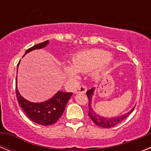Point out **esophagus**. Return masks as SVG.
Here are the masks:
<instances>
[{"label": "esophagus", "instance_id": "1", "mask_svg": "<svg viewBox=\"0 0 151 151\" xmlns=\"http://www.w3.org/2000/svg\"><path fill=\"white\" fill-rule=\"evenodd\" d=\"M86 91H87V88L84 86V85H82V86L78 87L76 90L75 91V93L76 94H78V93H85Z\"/></svg>", "mask_w": 151, "mask_h": 151}]
</instances>
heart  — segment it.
Returning <instances> with one entry per match:
<instances>
[{
	"mask_svg": "<svg viewBox=\"0 0 151 151\" xmlns=\"http://www.w3.org/2000/svg\"><path fill=\"white\" fill-rule=\"evenodd\" d=\"M110 58V53L101 49H93L80 52L72 59V66L65 65L64 72L72 78L78 77V72L88 73L106 63Z\"/></svg>",
	"mask_w": 151,
	"mask_h": 151,
	"instance_id": "heart-1",
	"label": "heart"
}]
</instances>
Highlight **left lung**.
I'll return each instance as SVG.
<instances>
[{
  "instance_id": "1",
  "label": "left lung",
  "mask_w": 151,
  "mask_h": 151,
  "mask_svg": "<svg viewBox=\"0 0 151 151\" xmlns=\"http://www.w3.org/2000/svg\"><path fill=\"white\" fill-rule=\"evenodd\" d=\"M94 88H92L91 89H89L87 91V96L88 98V116L91 118L93 122L96 124L97 125L100 126V127L102 128H111L116 125L117 124L119 123L120 122H122L123 119H125L134 110V107L132 108V110L129 112H128L127 113H125L122 116H115V117H106L103 116H100L98 114L95 113V112L93 110V108L91 107V99L92 97H93V94H94Z\"/></svg>"
}]
</instances>
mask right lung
Segmentation results:
<instances>
[{
	"label": "right lung",
	"mask_w": 151,
	"mask_h": 151,
	"mask_svg": "<svg viewBox=\"0 0 151 151\" xmlns=\"http://www.w3.org/2000/svg\"><path fill=\"white\" fill-rule=\"evenodd\" d=\"M48 44L49 40H47L35 45L28 49L24 55L35 49L43 48ZM19 63L17 66H19ZM16 94L19 106L22 108L26 115L35 123L45 126L53 125L60 118L68 101L73 95V93L69 92L58 91L54 97L47 101L41 103H32L25 99L19 94L17 89V82H16Z\"/></svg>",
	"instance_id": "right-lung-1"
}]
</instances>
